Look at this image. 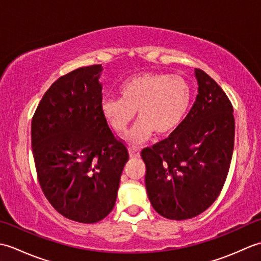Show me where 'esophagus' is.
Listing matches in <instances>:
<instances>
[{"instance_id":"esophagus-1","label":"esophagus","mask_w":261,"mask_h":261,"mask_svg":"<svg viewBox=\"0 0 261 261\" xmlns=\"http://www.w3.org/2000/svg\"><path fill=\"white\" fill-rule=\"evenodd\" d=\"M129 156H130V158H138L140 156V150L135 147H130L129 148Z\"/></svg>"}]
</instances>
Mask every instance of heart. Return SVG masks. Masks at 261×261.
Segmentation results:
<instances>
[{"mask_svg": "<svg viewBox=\"0 0 261 261\" xmlns=\"http://www.w3.org/2000/svg\"><path fill=\"white\" fill-rule=\"evenodd\" d=\"M121 97L104 98L101 112L115 132L123 131L134 120L137 123L124 135L132 146L141 145L153 134L165 137L184 120L192 101V86L184 77L145 71L127 77L119 87Z\"/></svg>", "mask_w": 261, "mask_h": 261, "instance_id": "b5f03b06", "label": "heart"}]
</instances>
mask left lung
Listing matches in <instances>:
<instances>
[{"label": "left lung", "instance_id": "left-lung-1", "mask_svg": "<svg viewBox=\"0 0 261 261\" xmlns=\"http://www.w3.org/2000/svg\"><path fill=\"white\" fill-rule=\"evenodd\" d=\"M197 95L167 139L143 149L152 207L169 220H187L214 203L229 173L234 146L233 108L214 80L195 69Z\"/></svg>", "mask_w": 261, "mask_h": 261}]
</instances>
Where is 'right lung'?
I'll use <instances>...</instances> for the list:
<instances>
[{
	"mask_svg": "<svg viewBox=\"0 0 261 261\" xmlns=\"http://www.w3.org/2000/svg\"><path fill=\"white\" fill-rule=\"evenodd\" d=\"M102 65L62 76L42 96L31 122L38 180L54 208L81 223L113 210L129 160L101 112Z\"/></svg>",
	"mask_w": 261,
	"mask_h": 261,
	"instance_id": "1",
	"label": "right lung"
}]
</instances>
